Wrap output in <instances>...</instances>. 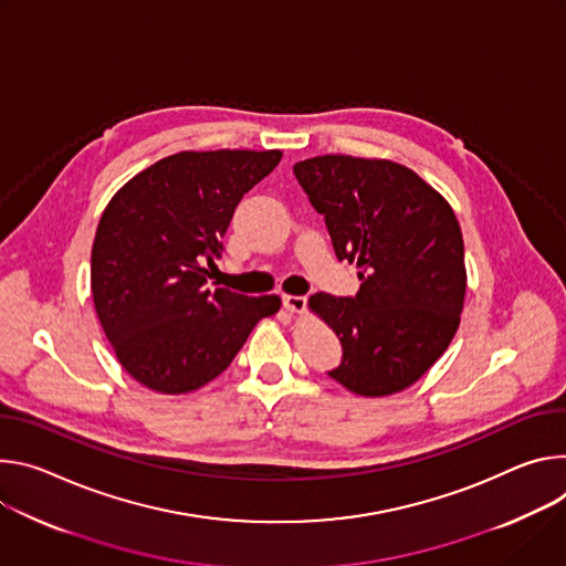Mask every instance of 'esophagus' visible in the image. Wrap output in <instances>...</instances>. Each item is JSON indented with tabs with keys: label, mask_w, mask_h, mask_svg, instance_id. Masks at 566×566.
<instances>
[{
	"label": "esophagus",
	"mask_w": 566,
	"mask_h": 566,
	"mask_svg": "<svg viewBox=\"0 0 566 566\" xmlns=\"http://www.w3.org/2000/svg\"><path fill=\"white\" fill-rule=\"evenodd\" d=\"M305 296H294V294H283V307L287 312H303L305 310Z\"/></svg>",
	"instance_id": "esophagus-1"
}]
</instances>
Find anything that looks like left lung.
Masks as SVG:
<instances>
[{"label":"left lung","mask_w":566,"mask_h":566,"mask_svg":"<svg viewBox=\"0 0 566 566\" xmlns=\"http://www.w3.org/2000/svg\"><path fill=\"white\" fill-rule=\"evenodd\" d=\"M339 261L357 263L355 296L317 292L310 307L337 333L333 380L366 398L411 387L450 346L465 298L463 235L452 207L387 159L324 155L294 164Z\"/></svg>","instance_id":"left-lung-1"}]
</instances>
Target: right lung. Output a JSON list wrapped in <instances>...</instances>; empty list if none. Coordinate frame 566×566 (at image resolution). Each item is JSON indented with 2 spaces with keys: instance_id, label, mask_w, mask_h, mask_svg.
I'll return each mask as SVG.
<instances>
[{
  "instance_id": "right-lung-1",
  "label": "right lung",
  "mask_w": 566,
  "mask_h": 566,
  "mask_svg": "<svg viewBox=\"0 0 566 566\" xmlns=\"http://www.w3.org/2000/svg\"><path fill=\"white\" fill-rule=\"evenodd\" d=\"M279 150L177 153L125 184L101 216L92 296L123 368L159 394L196 391L233 361L249 333L281 307L276 294L207 287V268L242 196Z\"/></svg>"
}]
</instances>
